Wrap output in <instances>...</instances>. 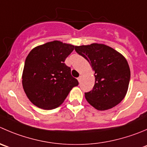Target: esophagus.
Wrapping results in <instances>:
<instances>
[{
  "label": "esophagus",
  "mask_w": 147,
  "mask_h": 147,
  "mask_svg": "<svg viewBox=\"0 0 147 147\" xmlns=\"http://www.w3.org/2000/svg\"><path fill=\"white\" fill-rule=\"evenodd\" d=\"M81 80H82V77H81V76H80L79 78H78V82H81Z\"/></svg>",
  "instance_id": "34e87169"
}]
</instances>
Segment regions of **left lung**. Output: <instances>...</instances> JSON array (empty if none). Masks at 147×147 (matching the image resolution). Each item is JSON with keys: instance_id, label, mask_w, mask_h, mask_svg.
Masks as SVG:
<instances>
[{"instance_id": "8db88e82", "label": "left lung", "mask_w": 147, "mask_h": 147, "mask_svg": "<svg viewBox=\"0 0 147 147\" xmlns=\"http://www.w3.org/2000/svg\"><path fill=\"white\" fill-rule=\"evenodd\" d=\"M75 51L86 59L95 71V85L85 92V99L98 111L112 108L121 102L129 88L131 72L126 58L102 44L75 46Z\"/></svg>"}]
</instances>
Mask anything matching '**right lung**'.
<instances>
[{
	"label": "right lung",
	"mask_w": 147,
	"mask_h": 147,
	"mask_svg": "<svg viewBox=\"0 0 147 147\" xmlns=\"http://www.w3.org/2000/svg\"><path fill=\"white\" fill-rule=\"evenodd\" d=\"M75 46L53 41L34 47L26 58L22 85L26 95L36 106L45 110L59 107L78 80L65 64Z\"/></svg>",
	"instance_id": "add662e5"
}]
</instances>
